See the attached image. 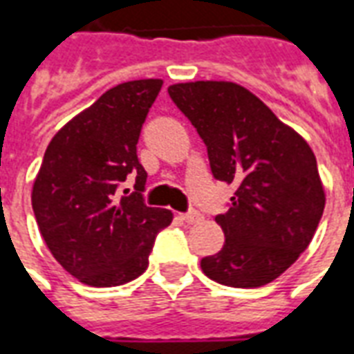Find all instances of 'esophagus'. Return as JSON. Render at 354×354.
<instances>
[{"label": "esophagus", "instance_id": "obj_1", "mask_svg": "<svg viewBox=\"0 0 354 354\" xmlns=\"http://www.w3.org/2000/svg\"><path fill=\"white\" fill-rule=\"evenodd\" d=\"M180 219L182 221H185V223H198L201 219H203V216H201V212L197 210H191V212H185V214H180Z\"/></svg>", "mask_w": 354, "mask_h": 354}]
</instances>
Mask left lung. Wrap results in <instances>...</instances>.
I'll use <instances>...</instances> for the list:
<instances>
[{
  "instance_id": "8db88e82",
  "label": "left lung",
  "mask_w": 354,
  "mask_h": 354,
  "mask_svg": "<svg viewBox=\"0 0 354 354\" xmlns=\"http://www.w3.org/2000/svg\"><path fill=\"white\" fill-rule=\"evenodd\" d=\"M170 99L197 129L216 180L236 185L219 253L206 276L229 287H261L281 276L310 245L324 210L317 159L297 131L234 82L174 84Z\"/></svg>"
}]
</instances>
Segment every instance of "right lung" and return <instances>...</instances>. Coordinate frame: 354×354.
Here are the masks:
<instances>
[{
  "instance_id": "1",
  "label": "right lung",
  "mask_w": 354,
  "mask_h": 354,
  "mask_svg": "<svg viewBox=\"0 0 354 354\" xmlns=\"http://www.w3.org/2000/svg\"><path fill=\"white\" fill-rule=\"evenodd\" d=\"M163 80L114 86L57 131L44 151L31 206L57 263L91 287L133 281L172 214L144 203L137 142ZM129 174L136 191L120 194Z\"/></svg>"
}]
</instances>
